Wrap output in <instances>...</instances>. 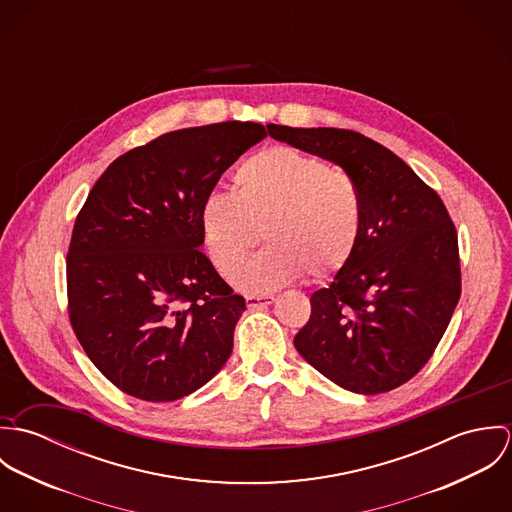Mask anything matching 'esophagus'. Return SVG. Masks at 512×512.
Instances as JSON below:
<instances>
[{
    "label": "esophagus",
    "mask_w": 512,
    "mask_h": 512,
    "mask_svg": "<svg viewBox=\"0 0 512 512\" xmlns=\"http://www.w3.org/2000/svg\"><path fill=\"white\" fill-rule=\"evenodd\" d=\"M276 297L274 295H246V305L250 309H264L268 307Z\"/></svg>",
    "instance_id": "esophagus-1"
}]
</instances>
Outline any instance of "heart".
Wrapping results in <instances>:
<instances>
[{
    "instance_id": "b5f03b06",
    "label": "heart",
    "mask_w": 512,
    "mask_h": 512,
    "mask_svg": "<svg viewBox=\"0 0 512 512\" xmlns=\"http://www.w3.org/2000/svg\"><path fill=\"white\" fill-rule=\"evenodd\" d=\"M232 193H211L201 205L207 254L232 280L262 238L270 246L240 274L238 284L270 292L309 274L325 280L353 258L363 232L357 181L321 157L295 147L262 149L242 161Z\"/></svg>"
}]
</instances>
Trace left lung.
<instances>
[{"instance_id": "left-lung-1", "label": "left lung", "mask_w": 512, "mask_h": 512, "mask_svg": "<svg viewBox=\"0 0 512 512\" xmlns=\"http://www.w3.org/2000/svg\"><path fill=\"white\" fill-rule=\"evenodd\" d=\"M268 132L341 165L365 207L353 258L311 295V317L293 345L345 390H394L430 361L459 301L455 224L432 187L359 132L278 124Z\"/></svg>"}]
</instances>
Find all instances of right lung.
Here are the masks:
<instances>
[{
  "label": "right lung",
  "mask_w": 512,
  "mask_h": 512,
  "mask_svg": "<svg viewBox=\"0 0 512 512\" xmlns=\"http://www.w3.org/2000/svg\"><path fill=\"white\" fill-rule=\"evenodd\" d=\"M266 136L236 120L169 132L112 161L88 193L67 254L69 319L122 392L173 402L228 361L246 301L199 250L201 205Z\"/></svg>",
  "instance_id": "add662e5"
}]
</instances>
